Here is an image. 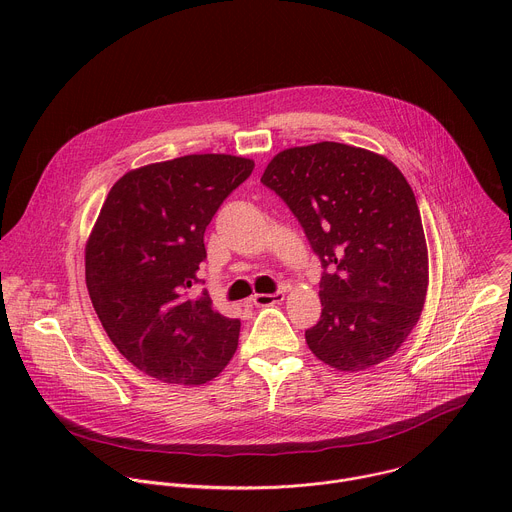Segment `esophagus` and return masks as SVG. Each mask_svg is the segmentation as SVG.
Masks as SVG:
<instances>
[{"label":"esophagus","instance_id":"1","mask_svg":"<svg viewBox=\"0 0 512 512\" xmlns=\"http://www.w3.org/2000/svg\"><path fill=\"white\" fill-rule=\"evenodd\" d=\"M283 298H285V291L279 289V291H275V294H255L253 304L259 306V308H265V306H273V304L283 302Z\"/></svg>","mask_w":512,"mask_h":512}]
</instances>
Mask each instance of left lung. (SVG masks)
<instances>
[{
  "instance_id": "8db88e82",
  "label": "left lung",
  "mask_w": 512,
  "mask_h": 512,
  "mask_svg": "<svg viewBox=\"0 0 512 512\" xmlns=\"http://www.w3.org/2000/svg\"><path fill=\"white\" fill-rule=\"evenodd\" d=\"M261 182L296 214L320 257L322 316L310 350L336 371H367L415 328L429 265L421 214L401 170L375 152L320 141L279 152Z\"/></svg>"
}]
</instances>
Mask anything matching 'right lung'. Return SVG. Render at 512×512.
<instances>
[{
	"instance_id": "add662e5",
	"label": "right lung",
	"mask_w": 512,
	"mask_h": 512,
	"mask_svg": "<svg viewBox=\"0 0 512 512\" xmlns=\"http://www.w3.org/2000/svg\"><path fill=\"white\" fill-rule=\"evenodd\" d=\"M253 168L192 154L131 170L109 190L85 247L87 289L111 342L145 375L202 385L233 358L241 322L188 287L200 281L214 212Z\"/></svg>"
}]
</instances>
